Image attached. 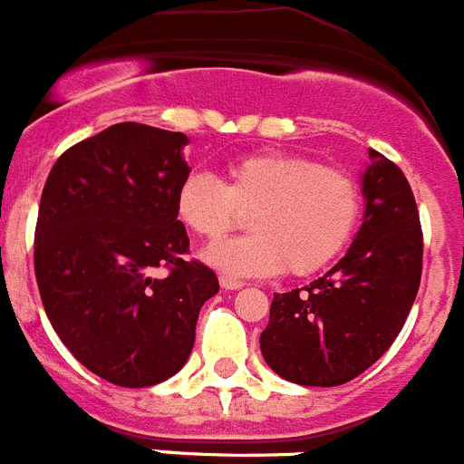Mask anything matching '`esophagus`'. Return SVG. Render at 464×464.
I'll return each instance as SVG.
<instances>
[{
    "label": "esophagus",
    "mask_w": 464,
    "mask_h": 464,
    "mask_svg": "<svg viewBox=\"0 0 464 464\" xmlns=\"http://www.w3.org/2000/svg\"><path fill=\"white\" fill-rule=\"evenodd\" d=\"M219 284H222L224 291H240L245 285L240 279H231V276H219Z\"/></svg>",
    "instance_id": "esophagus-1"
}]
</instances>
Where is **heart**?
<instances>
[{"label":"heart","mask_w":464,"mask_h":464,"mask_svg":"<svg viewBox=\"0 0 464 464\" xmlns=\"http://www.w3.org/2000/svg\"><path fill=\"white\" fill-rule=\"evenodd\" d=\"M176 215L203 240H219L252 215V236L208 246L203 258L233 276H295L330 266L359 219V189L348 173L295 153H252L227 167V180L189 173Z\"/></svg>","instance_id":"b5f03b06"}]
</instances>
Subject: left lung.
I'll return each mask as SVG.
<instances>
[{"mask_svg": "<svg viewBox=\"0 0 464 464\" xmlns=\"http://www.w3.org/2000/svg\"><path fill=\"white\" fill-rule=\"evenodd\" d=\"M363 218L345 256L304 288L276 293L261 353L302 387H336L373 366L396 341L421 284L423 237L405 173L369 150Z\"/></svg>", "mask_w": 464, "mask_h": 464, "instance_id": "obj_1", "label": "left lung"}]
</instances>
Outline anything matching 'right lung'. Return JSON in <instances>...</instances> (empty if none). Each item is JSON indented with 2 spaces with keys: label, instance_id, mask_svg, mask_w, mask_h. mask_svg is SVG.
<instances>
[{
  "label": "right lung",
  "instance_id": "obj_1",
  "mask_svg": "<svg viewBox=\"0 0 464 464\" xmlns=\"http://www.w3.org/2000/svg\"><path fill=\"white\" fill-rule=\"evenodd\" d=\"M188 144L183 132L116 123L68 149L43 188L34 267L45 314L72 357L119 387L179 373L219 291L210 267L183 261Z\"/></svg>",
  "mask_w": 464,
  "mask_h": 464
}]
</instances>
